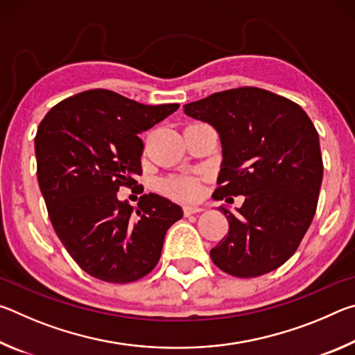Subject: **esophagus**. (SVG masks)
<instances>
[{
    "label": "esophagus",
    "mask_w": 355,
    "mask_h": 355,
    "mask_svg": "<svg viewBox=\"0 0 355 355\" xmlns=\"http://www.w3.org/2000/svg\"><path fill=\"white\" fill-rule=\"evenodd\" d=\"M183 211H184L186 216H189V214H196V213L203 211V208L202 207H194V205H186L183 208Z\"/></svg>",
    "instance_id": "34e87169"
}]
</instances>
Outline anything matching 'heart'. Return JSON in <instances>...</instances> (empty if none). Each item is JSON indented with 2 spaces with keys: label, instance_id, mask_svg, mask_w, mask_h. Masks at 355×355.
Listing matches in <instances>:
<instances>
[{
  "label": "heart",
  "instance_id": "b5f03b06",
  "mask_svg": "<svg viewBox=\"0 0 355 355\" xmlns=\"http://www.w3.org/2000/svg\"><path fill=\"white\" fill-rule=\"evenodd\" d=\"M163 189L172 197L182 200H192L199 196V182L189 177H171L163 182Z\"/></svg>",
  "mask_w": 355,
  "mask_h": 355
}]
</instances>
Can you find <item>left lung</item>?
Segmentation results:
<instances>
[{"instance_id": "obj_1", "label": "left lung", "mask_w": 355, "mask_h": 355, "mask_svg": "<svg viewBox=\"0 0 355 355\" xmlns=\"http://www.w3.org/2000/svg\"><path fill=\"white\" fill-rule=\"evenodd\" d=\"M183 110L219 135L214 199L244 196L236 213L220 207L228 235L211 260L241 279L274 271L296 252L316 211L322 158L315 125L294 101L258 87L213 94Z\"/></svg>"}]
</instances>
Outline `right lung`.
Wrapping results in <instances>:
<instances>
[{
  "label": "right lung",
  "mask_w": 355,
  "mask_h": 355,
  "mask_svg": "<svg viewBox=\"0 0 355 355\" xmlns=\"http://www.w3.org/2000/svg\"><path fill=\"white\" fill-rule=\"evenodd\" d=\"M148 106L106 89L76 94L53 106L35 135L37 180L58 238L83 271L130 284L159 261L182 207L144 194L137 207L119 200L136 186L144 144L137 136L178 110Z\"/></svg>",
  "instance_id": "1"
}]
</instances>
